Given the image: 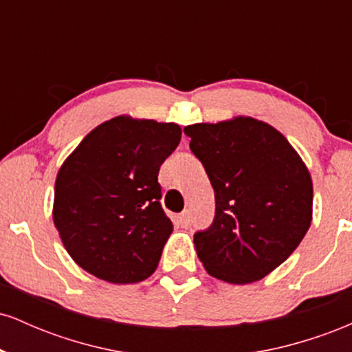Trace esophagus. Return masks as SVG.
<instances>
[{"instance_id":"34e87169","label":"esophagus","mask_w":352,"mask_h":352,"mask_svg":"<svg viewBox=\"0 0 352 352\" xmlns=\"http://www.w3.org/2000/svg\"><path fill=\"white\" fill-rule=\"evenodd\" d=\"M177 223H179V227H182V228H188L190 227V213L188 212L180 213V215L177 217Z\"/></svg>"}]
</instances>
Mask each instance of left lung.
<instances>
[{
	"label": "left lung",
	"mask_w": 352,
	"mask_h": 352,
	"mask_svg": "<svg viewBox=\"0 0 352 352\" xmlns=\"http://www.w3.org/2000/svg\"><path fill=\"white\" fill-rule=\"evenodd\" d=\"M184 132L215 190V220L193 236L201 265L232 285L261 280L308 232V167L280 131L254 117L192 124Z\"/></svg>",
	"instance_id": "8db88e82"
}]
</instances>
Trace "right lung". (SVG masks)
Listing matches in <instances>:
<instances>
[{
	"mask_svg": "<svg viewBox=\"0 0 352 352\" xmlns=\"http://www.w3.org/2000/svg\"><path fill=\"white\" fill-rule=\"evenodd\" d=\"M180 137L175 122L117 116L67 155L56 175L52 220L80 268L114 285L155 272L173 230L157 177Z\"/></svg>",
	"mask_w": 352,
	"mask_h": 352,
	"instance_id": "add662e5",
	"label": "right lung"
}]
</instances>
